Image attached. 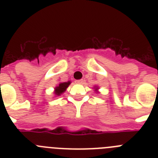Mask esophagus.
Returning <instances> with one entry per match:
<instances>
[{"label": "esophagus", "mask_w": 158, "mask_h": 158, "mask_svg": "<svg viewBox=\"0 0 158 158\" xmlns=\"http://www.w3.org/2000/svg\"><path fill=\"white\" fill-rule=\"evenodd\" d=\"M84 82V80L83 79H81V80H77L76 81V83L77 84H82Z\"/></svg>", "instance_id": "esophagus-1"}]
</instances>
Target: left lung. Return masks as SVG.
Here are the masks:
<instances>
[{"label":"left lung","mask_w":158,"mask_h":158,"mask_svg":"<svg viewBox=\"0 0 158 158\" xmlns=\"http://www.w3.org/2000/svg\"><path fill=\"white\" fill-rule=\"evenodd\" d=\"M95 91H97V90H98V87H96V88H95Z\"/></svg>","instance_id":"left-lung-1"}]
</instances>
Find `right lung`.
Segmentation results:
<instances>
[{"label": "right lung", "instance_id": "right-lung-1", "mask_svg": "<svg viewBox=\"0 0 158 158\" xmlns=\"http://www.w3.org/2000/svg\"><path fill=\"white\" fill-rule=\"evenodd\" d=\"M70 81L67 82H62V83H60L58 86L55 87L54 89V94L56 96H60L61 94L64 93V92L66 90V89L69 87V85H70Z\"/></svg>", "mask_w": 158, "mask_h": 158}]
</instances>
